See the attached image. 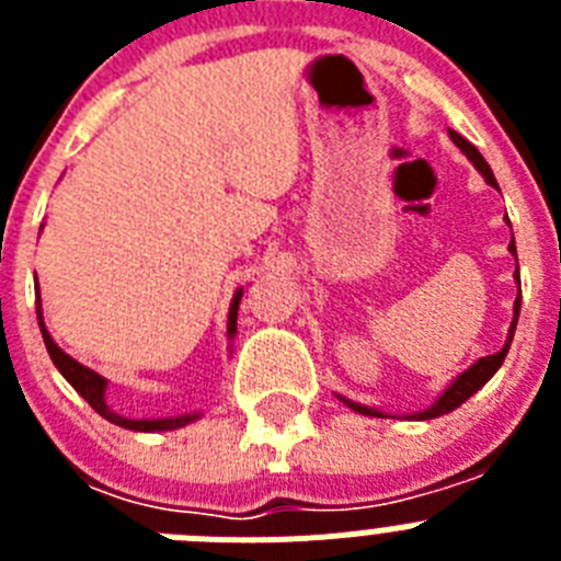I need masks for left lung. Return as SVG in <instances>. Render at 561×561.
Instances as JSON below:
<instances>
[{"label": "left lung", "instance_id": "1", "mask_svg": "<svg viewBox=\"0 0 561 561\" xmlns=\"http://www.w3.org/2000/svg\"><path fill=\"white\" fill-rule=\"evenodd\" d=\"M449 137H453L455 146H458L460 151L466 153V160H469L474 168H478L480 176H483V180H485V185L497 187V180H494V173H492V168H489V162L483 160V153H480L478 148L472 146V142L463 140V137H460L458 131H449ZM497 191H500V187H497ZM505 221H508V216H505ZM508 227H512V221H508ZM508 252H512V255L517 257V244H514V236H512V244H508ZM517 270H519V266H517ZM517 286H519V272H517ZM519 304H523V297H519V291H517V300H514V320H512V325H508V336H505L503 348H500L497 354L480 356V359L474 362V365H469V368H466L463 374L455 376V379L449 381L447 388L440 390V396L433 401V404H430V408L419 410V413H408V415H404V419H413V421L440 419V415H447V413H453V410H458L460 404H463V401L469 399V396L478 393V390L483 388L485 381H489L494 374H497L500 365H503V359H505V354H508V348H512L514 329H517V320H519ZM336 399L345 401V404H348V408L354 410V413L376 415V419H388V413H385V410H379V408H368V404L351 401V399H345V396H336Z\"/></svg>", "mask_w": 561, "mask_h": 561}]
</instances>
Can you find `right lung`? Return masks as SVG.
Returning a JSON list of instances; mask_svg holds the SVG:
<instances>
[{
  "instance_id": "add662e5",
  "label": "right lung",
  "mask_w": 561,
  "mask_h": 561,
  "mask_svg": "<svg viewBox=\"0 0 561 561\" xmlns=\"http://www.w3.org/2000/svg\"><path fill=\"white\" fill-rule=\"evenodd\" d=\"M36 295H38V284H36ZM241 295H244V289H236L230 311H227V340L230 342L236 340L238 334L236 320H238V304H241ZM36 317H38V329H42V340L44 345H47V354L49 359H53V365L58 368V374H61L64 379H67L69 385H72V388L89 401V408L95 410L98 415H103L106 421H112V424H117V427L123 430H134V433H168V430L187 427V424H193L196 419H202V413L168 415V419H126V415L114 413L106 401V388H108L106 376L95 374L92 368H87V365H81L78 359H72L67 351L58 348V342L53 340V334L47 331V325H44V311H42V295H38Z\"/></svg>"
}]
</instances>
